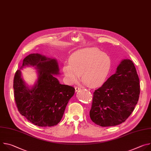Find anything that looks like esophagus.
Masks as SVG:
<instances>
[{
    "instance_id": "1",
    "label": "esophagus",
    "mask_w": 151,
    "mask_h": 151,
    "mask_svg": "<svg viewBox=\"0 0 151 151\" xmlns=\"http://www.w3.org/2000/svg\"><path fill=\"white\" fill-rule=\"evenodd\" d=\"M75 88V91L76 92H77V91H79L81 90V88L79 87H76Z\"/></svg>"
}]
</instances>
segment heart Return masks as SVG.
I'll return each instance as SVG.
<instances>
[{
    "mask_svg": "<svg viewBox=\"0 0 151 151\" xmlns=\"http://www.w3.org/2000/svg\"><path fill=\"white\" fill-rule=\"evenodd\" d=\"M69 63L63 67L68 82H76L81 74L85 83L93 88L105 82L111 68L109 56L97 48H85L74 52L70 56Z\"/></svg>",
    "mask_w": 151,
    "mask_h": 151,
    "instance_id": "obj_1",
    "label": "heart"
}]
</instances>
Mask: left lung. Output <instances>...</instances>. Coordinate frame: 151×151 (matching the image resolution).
<instances>
[{
  "label": "left lung",
  "mask_w": 151,
  "mask_h": 151,
  "mask_svg": "<svg viewBox=\"0 0 151 151\" xmlns=\"http://www.w3.org/2000/svg\"><path fill=\"white\" fill-rule=\"evenodd\" d=\"M140 94L139 78L133 61H121L115 74L93 93L90 118L101 127L124 122L134 109Z\"/></svg>",
  "instance_id": "left-lung-1"
}]
</instances>
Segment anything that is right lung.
<instances>
[{
  "label": "right lung",
  "mask_w": 151,
  "mask_h": 151,
  "mask_svg": "<svg viewBox=\"0 0 151 151\" xmlns=\"http://www.w3.org/2000/svg\"><path fill=\"white\" fill-rule=\"evenodd\" d=\"M36 66L38 78L30 88L17 70L13 88L19 112L28 121L39 127H51L61 121L66 107L75 93L71 86L60 84L54 75H59L55 59L39 54H31L23 61L21 69Z\"/></svg>",
  "instance_id": "1"
}]
</instances>
